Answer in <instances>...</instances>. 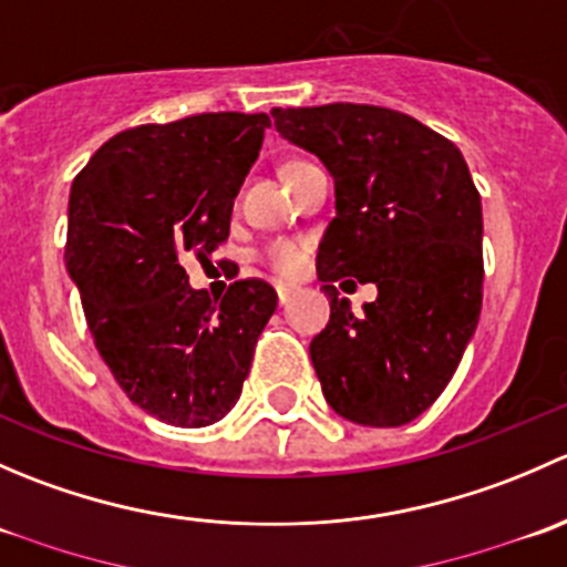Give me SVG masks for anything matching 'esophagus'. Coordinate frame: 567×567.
<instances>
[{
  "mask_svg": "<svg viewBox=\"0 0 567 567\" xmlns=\"http://www.w3.org/2000/svg\"><path fill=\"white\" fill-rule=\"evenodd\" d=\"M290 296H293V288H288V285H277V299H279V305H288L290 301Z\"/></svg>",
  "mask_w": 567,
  "mask_h": 567,
  "instance_id": "obj_1",
  "label": "esophagus"
}]
</instances>
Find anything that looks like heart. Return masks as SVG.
<instances>
[{"instance_id": "obj_1", "label": "heart", "mask_w": 567, "mask_h": 567, "mask_svg": "<svg viewBox=\"0 0 567 567\" xmlns=\"http://www.w3.org/2000/svg\"><path fill=\"white\" fill-rule=\"evenodd\" d=\"M268 257H271V266L277 268L279 274H285V277H290V274H296L305 266V251H301V247H296V244H277Z\"/></svg>"}]
</instances>
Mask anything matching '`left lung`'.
<instances>
[{
	"instance_id": "obj_1",
	"label": "left lung",
	"mask_w": 567,
	"mask_h": 567,
	"mask_svg": "<svg viewBox=\"0 0 567 567\" xmlns=\"http://www.w3.org/2000/svg\"><path fill=\"white\" fill-rule=\"evenodd\" d=\"M271 117L334 181L320 279L379 288L353 316L323 285L331 318L310 357L326 403L357 425H405L450 384L483 307V205L466 162L442 134L384 106L271 109Z\"/></svg>"
}]
</instances>
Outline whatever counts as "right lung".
<instances>
[{
	"label": "right lung",
	"mask_w": 567,
	"mask_h": 567,
	"mask_svg": "<svg viewBox=\"0 0 567 567\" xmlns=\"http://www.w3.org/2000/svg\"><path fill=\"white\" fill-rule=\"evenodd\" d=\"M268 125L241 112L140 125L101 145L71 186L65 266L95 348L131 403L167 425H214L236 405L277 310L260 279L214 301L181 266L227 238Z\"/></svg>",
	"instance_id": "right-lung-1"
}]
</instances>
